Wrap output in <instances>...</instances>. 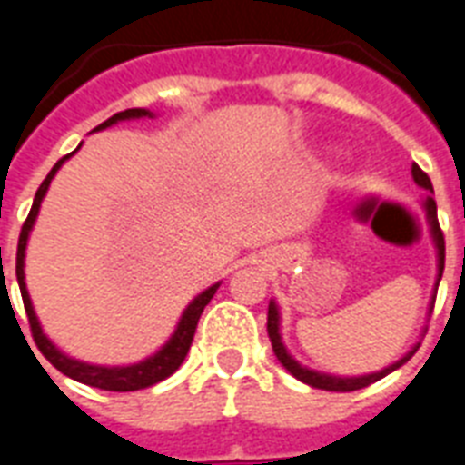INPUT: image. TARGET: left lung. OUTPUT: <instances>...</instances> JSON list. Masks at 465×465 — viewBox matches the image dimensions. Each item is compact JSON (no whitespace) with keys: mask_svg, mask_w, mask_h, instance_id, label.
<instances>
[{"mask_svg":"<svg viewBox=\"0 0 465 465\" xmlns=\"http://www.w3.org/2000/svg\"><path fill=\"white\" fill-rule=\"evenodd\" d=\"M412 181L418 183L420 188H425L427 193H432L434 195V188H432V181H430V175L418 166V163H412ZM425 212H427V222H430V232H432V239H434V246H437V268H440V275H437V287H440V280H441V272H444V233L440 229V219H437V203H434L432 197H427L425 200ZM434 306V302H432ZM268 335H270V342H272V352L277 354V360L282 361V367L290 371L292 376H297L299 381L309 383L313 389H323V391H340V393H345V391H357V389H364L369 383L379 381L383 379L386 374L391 371H396L398 367H403L405 361L411 360L412 354L418 352L420 342L412 347L411 352L401 357L396 364H391V367L381 369V371H374V374H364V376H332V374H321V371H313V369H306L302 367L290 352H287V347L282 342V335H280V311H277L275 302H270L268 306Z\"/></svg>","mask_w":465,"mask_h":465,"instance_id":"1","label":"left lung"}]
</instances>
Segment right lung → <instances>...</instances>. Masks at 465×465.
I'll list each match as a JSON object with an SVG mask.
<instances>
[{"label": "right lung", "mask_w": 465, "mask_h": 465, "mask_svg": "<svg viewBox=\"0 0 465 465\" xmlns=\"http://www.w3.org/2000/svg\"><path fill=\"white\" fill-rule=\"evenodd\" d=\"M152 118V113L144 111V108H127V111L115 113L113 118H108L105 123L96 127V130H105V127L115 125L120 120H133V118ZM72 156V154H69ZM69 156H62L57 163L53 166V171L45 175V181L40 183L38 193H35V200H33V207L28 212V217H25L24 226H21V236H18V248H16V280H18V290H21V299H24L25 306V316H28V323H31V332L33 340H35V345L43 352L50 364L54 369H60L62 374L69 376V379H74L79 383H86V386H96V389L104 391H140V389H149V386H154V383L163 381L168 376L173 374L175 369L181 367L183 360H185V354L190 350V342H193V335H195L197 321L203 316L204 306L210 304V299L214 297V292L219 290V282L212 284L210 290H204L203 294H197L193 302L188 304V309L183 311L181 321L175 325L173 335L168 338V342L161 347L159 352L147 357L144 361H137V364H127V367H98V364H86V361L72 360L64 352H60L57 347L47 340V335L43 332L38 323V316H35V311H33L31 297H28V290H25V277H24V258H25V243H28V233H31L33 224H35V217H38L40 203H43V197H45L47 188H50V181L54 178V173L60 171V166Z\"/></svg>", "instance_id": "obj_1"}]
</instances>
